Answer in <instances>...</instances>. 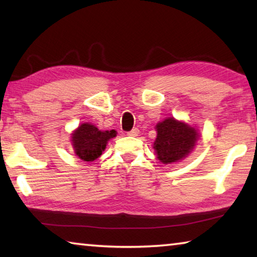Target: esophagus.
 I'll list each match as a JSON object with an SVG mask.
<instances>
[{
  "label": "esophagus",
  "instance_id": "esophagus-1",
  "mask_svg": "<svg viewBox=\"0 0 257 257\" xmlns=\"http://www.w3.org/2000/svg\"><path fill=\"white\" fill-rule=\"evenodd\" d=\"M127 135H128V136H132V137H136L139 135V130L137 128H134L133 130H130V132Z\"/></svg>",
  "mask_w": 257,
  "mask_h": 257
}]
</instances>
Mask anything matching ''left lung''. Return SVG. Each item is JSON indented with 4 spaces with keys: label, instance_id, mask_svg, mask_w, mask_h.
Here are the masks:
<instances>
[{
    "label": "left lung",
    "instance_id": "1",
    "mask_svg": "<svg viewBox=\"0 0 257 257\" xmlns=\"http://www.w3.org/2000/svg\"><path fill=\"white\" fill-rule=\"evenodd\" d=\"M158 136L153 149L163 164H170L185 159L196 145L197 130L175 118H167L156 124Z\"/></svg>",
    "mask_w": 257,
    "mask_h": 257
}]
</instances>
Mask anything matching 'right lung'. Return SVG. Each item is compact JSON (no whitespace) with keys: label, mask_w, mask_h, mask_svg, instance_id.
<instances>
[{"label":"right lung","mask_w":257,"mask_h":257,"mask_svg":"<svg viewBox=\"0 0 257 257\" xmlns=\"http://www.w3.org/2000/svg\"><path fill=\"white\" fill-rule=\"evenodd\" d=\"M71 135V142L76 155L82 161L92 162L102 155L107 142L116 136V132H101L92 123H82Z\"/></svg>","instance_id":"add662e5"}]
</instances>
